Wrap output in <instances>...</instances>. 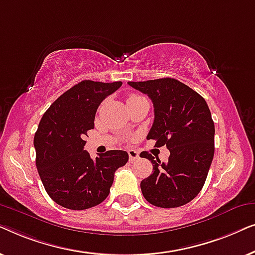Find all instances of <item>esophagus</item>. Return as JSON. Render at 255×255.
Here are the masks:
<instances>
[{
	"label": "esophagus",
	"mask_w": 255,
	"mask_h": 255,
	"mask_svg": "<svg viewBox=\"0 0 255 255\" xmlns=\"http://www.w3.org/2000/svg\"><path fill=\"white\" fill-rule=\"evenodd\" d=\"M128 159H130L131 162L134 161V160H138L139 154L137 151H134V149H128Z\"/></svg>",
	"instance_id": "1"
}]
</instances>
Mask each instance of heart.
<instances>
[{"label":"heart","instance_id":"obj_1","mask_svg":"<svg viewBox=\"0 0 255 255\" xmlns=\"http://www.w3.org/2000/svg\"><path fill=\"white\" fill-rule=\"evenodd\" d=\"M137 97H140V96H137V95H131L130 97H128V100H133V99H137Z\"/></svg>","mask_w":255,"mask_h":255}]
</instances>
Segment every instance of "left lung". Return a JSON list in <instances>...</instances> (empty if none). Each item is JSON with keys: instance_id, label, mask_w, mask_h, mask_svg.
<instances>
[{"instance_id": "obj_1", "label": "left lung", "mask_w": 255, "mask_h": 255, "mask_svg": "<svg viewBox=\"0 0 255 255\" xmlns=\"http://www.w3.org/2000/svg\"><path fill=\"white\" fill-rule=\"evenodd\" d=\"M128 83L153 102L154 122L147 139H154L156 147L166 145L170 152L166 163L140 153L153 165V173L140 182L145 200L160 208L189 203L203 188L214 159L215 124L207 102L175 79Z\"/></svg>"}]
</instances>
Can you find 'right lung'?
Listing matches in <instances>:
<instances>
[{
	"instance_id": "add662e5",
	"label": "right lung",
	"mask_w": 255,
	"mask_h": 255,
	"mask_svg": "<svg viewBox=\"0 0 255 255\" xmlns=\"http://www.w3.org/2000/svg\"><path fill=\"white\" fill-rule=\"evenodd\" d=\"M121 86V81L85 80L59 96L41 117L33 139L36 166L48 196L61 207L85 210L102 203L115 172L128 162V154L121 149L92 159L83 148L97 108Z\"/></svg>"
}]
</instances>
